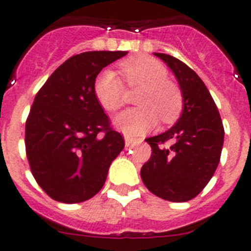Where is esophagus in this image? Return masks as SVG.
I'll list each match as a JSON object with an SVG mask.
<instances>
[{"label": "esophagus", "mask_w": 251, "mask_h": 251, "mask_svg": "<svg viewBox=\"0 0 251 251\" xmlns=\"http://www.w3.org/2000/svg\"><path fill=\"white\" fill-rule=\"evenodd\" d=\"M124 141H126V146L127 147H129V146H133L136 145V143H139V142H142L141 139H136V138H132V137H124Z\"/></svg>", "instance_id": "34e87169"}]
</instances>
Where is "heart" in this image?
Wrapping results in <instances>:
<instances>
[{"instance_id":"heart-1","label":"heart","mask_w":251,"mask_h":251,"mask_svg":"<svg viewBox=\"0 0 251 251\" xmlns=\"http://www.w3.org/2000/svg\"><path fill=\"white\" fill-rule=\"evenodd\" d=\"M124 80L129 88H141L137 98L138 108L122 112L114 118V126L128 136H139L152 129L158 117L171 123L182 110V92L168 80V70L158 60L136 56L121 64ZM94 93L99 104L108 112L118 110L124 101V85L113 70H103L97 76Z\"/></svg>"}]
</instances>
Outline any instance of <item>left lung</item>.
<instances>
[{"label":"left lung","instance_id":"1","mask_svg":"<svg viewBox=\"0 0 251 251\" xmlns=\"http://www.w3.org/2000/svg\"><path fill=\"white\" fill-rule=\"evenodd\" d=\"M176 76L183 97L182 114L174 127L146 139L152 148L141 177L153 195L172 202L192 200L214 176L224 145V126L211 94L185 63L154 52Z\"/></svg>","mask_w":251,"mask_h":251}]
</instances>
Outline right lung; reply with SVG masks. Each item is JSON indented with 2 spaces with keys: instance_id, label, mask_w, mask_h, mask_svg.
<instances>
[{
  "instance_id": "obj_1",
  "label": "right lung",
  "mask_w": 251,
  "mask_h": 251,
  "mask_svg": "<svg viewBox=\"0 0 251 251\" xmlns=\"http://www.w3.org/2000/svg\"><path fill=\"white\" fill-rule=\"evenodd\" d=\"M127 51L69 57L35 97L26 121V156L36 182L55 201L77 203L98 194L124 148L94 93L103 68Z\"/></svg>"
}]
</instances>
